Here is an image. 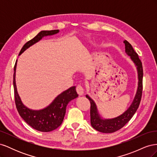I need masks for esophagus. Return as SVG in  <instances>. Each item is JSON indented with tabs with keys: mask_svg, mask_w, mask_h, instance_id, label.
Instances as JSON below:
<instances>
[{
	"mask_svg": "<svg viewBox=\"0 0 157 157\" xmlns=\"http://www.w3.org/2000/svg\"><path fill=\"white\" fill-rule=\"evenodd\" d=\"M76 90H77V92L79 96H82L84 94V88L82 86V85L78 84L77 86V88H76Z\"/></svg>",
	"mask_w": 157,
	"mask_h": 157,
	"instance_id": "obj_1",
	"label": "esophagus"
}]
</instances>
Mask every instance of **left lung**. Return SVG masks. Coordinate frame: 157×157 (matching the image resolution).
Returning <instances> with one entry per match:
<instances>
[{
    "instance_id": "obj_1",
    "label": "left lung",
    "mask_w": 157,
    "mask_h": 157,
    "mask_svg": "<svg viewBox=\"0 0 157 157\" xmlns=\"http://www.w3.org/2000/svg\"><path fill=\"white\" fill-rule=\"evenodd\" d=\"M124 43L125 44V52L126 54L130 57V59L136 66L137 77H138V86H137L134 99L130 106L120 116L111 118V119H105V118H101L99 115L97 106L93 99L88 95L86 96V98L89 99L90 102V122H91V125L95 130L102 133H113L120 130L134 116L137 109L139 107L141 101L142 90H143L144 75L142 63L139 58L138 55L134 51L129 42L127 40H124Z\"/></svg>"
}]
</instances>
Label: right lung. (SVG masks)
<instances>
[{"label":"right lung","instance_id":"obj_1","mask_svg":"<svg viewBox=\"0 0 157 157\" xmlns=\"http://www.w3.org/2000/svg\"><path fill=\"white\" fill-rule=\"evenodd\" d=\"M59 32L58 29L52 31H42L31 40L28 41L21 48L19 56L34 44L41 40L44 36L57 34ZM17 61L14 66L13 88L15 103L17 110L21 117L28 124L34 129L44 132H51L58 128L62 123L66 112V107L69 101L78 96L76 86H72L58 95L48 106L40 110H33L27 107L21 101L17 91L16 83V70Z\"/></svg>","mask_w":157,"mask_h":157}]
</instances>
